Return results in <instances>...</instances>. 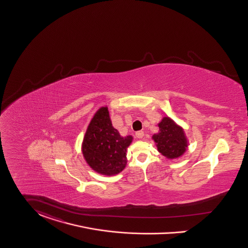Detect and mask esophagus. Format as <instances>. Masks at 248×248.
<instances>
[{"label":"esophagus","instance_id":"esophagus-1","mask_svg":"<svg viewBox=\"0 0 248 248\" xmlns=\"http://www.w3.org/2000/svg\"><path fill=\"white\" fill-rule=\"evenodd\" d=\"M136 137L137 138H139V139H141V138H143L144 137V132L143 131H139V132H136Z\"/></svg>","mask_w":248,"mask_h":248}]
</instances>
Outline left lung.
<instances>
[{"instance_id": "1", "label": "left lung", "mask_w": 248, "mask_h": 248, "mask_svg": "<svg viewBox=\"0 0 248 248\" xmlns=\"http://www.w3.org/2000/svg\"><path fill=\"white\" fill-rule=\"evenodd\" d=\"M158 127L159 132L151 137L157 150L169 160L182 157L189 146L184 129L169 116H164L158 123Z\"/></svg>"}]
</instances>
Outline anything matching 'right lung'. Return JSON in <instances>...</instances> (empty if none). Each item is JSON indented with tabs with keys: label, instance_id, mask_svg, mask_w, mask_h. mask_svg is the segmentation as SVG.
<instances>
[{
	"label": "right lung",
	"instance_id": "add662e5",
	"mask_svg": "<svg viewBox=\"0 0 248 248\" xmlns=\"http://www.w3.org/2000/svg\"><path fill=\"white\" fill-rule=\"evenodd\" d=\"M132 135L121 136L112 125L107 106H102L90 120L82 143L86 164L104 176L119 174L127 165V149Z\"/></svg>",
	"mask_w": 248,
	"mask_h": 248
}]
</instances>
